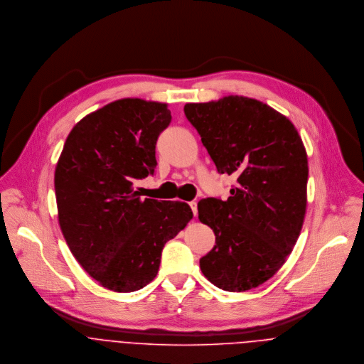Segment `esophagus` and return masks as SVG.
I'll use <instances>...</instances> for the list:
<instances>
[{"mask_svg":"<svg viewBox=\"0 0 364 364\" xmlns=\"http://www.w3.org/2000/svg\"><path fill=\"white\" fill-rule=\"evenodd\" d=\"M189 206H191V208H192V213H193V215L196 217V215H198V203H196V202H191V203H189Z\"/></svg>","mask_w":364,"mask_h":364,"instance_id":"obj_1","label":"esophagus"}]
</instances>
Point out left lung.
I'll return each mask as SVG.
<instances>
[{"mask_svg": "<svg viewBox=\"0 0 364 364\" xmlns=\"http://www.w3.org/2000/svg\"><path fill=\"white\" fill-rule=\"evenodd\" d=\"M183 110L217 171L237 178L227 200L198 205L199 220L215 235L202 273L225 291L255 289L283 266L304 223L303 140L286 116L252 98L230 95Z\"/></svg>", "mask_w": 364, "mask_h": 364, "instance_id": "8db88e82", "label": "left lung"}]
</instances>
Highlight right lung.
Instances as JSON below:
<instances>
[{
  "label": "right lung",
  "instance_id": "add662e5",
  "mask_svg": "<svg viewBox=\"0 0 364 364\" xmlns=\"http://www.w3.org/2000/svg\"><path fill=\"white\" fill-rule=\"evenodd\" d=\"M166 104L124 98L87 114L70 132L54 172L65 242L102 287L129 293L158 273L166 241L193 213L183 202L140 199L133 183L154 173Z\"/></svg>",
  "mask_w": 364,
  "mask_h": 364
}]
</instances>
